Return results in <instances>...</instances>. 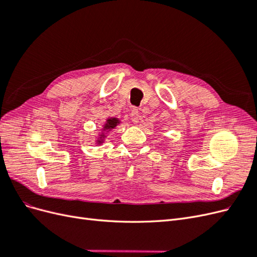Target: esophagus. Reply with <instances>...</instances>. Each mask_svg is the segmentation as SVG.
Listing matches in <instances>:
<instances>
[{
  "label": "esophagus",
  "instance_id": "obj_1",
  "mask_svg": "<svg viewBox=\"0 0 257 257\" xmlns=\"http://www.w3.org/2000/svg\"><path fill=\"white\" fill-rule=\"evenodd\" d=\"M130 115H131L132 122L134 124H137L139 122V119H141V114H139V111L138 109H136V108H133V109H132Z\"/></svg>",
  "mask_w": 257,
  "mask_h": 257
}]
</instances>
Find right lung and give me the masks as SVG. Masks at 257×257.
Listing matches in <instances>:
<instances>
[{"instance_id": "1", "label": "right lung", "mask_w": 257, "mask_h": 257, "mask_svg": "<svg viewBox=\"0 0 257 257\" xmlns=\"http://www.w3.org/2000/svg\"><path fill=\"white\" fill-rule=\"evenodd\" d=\"M118 123H119V120H118V119H115V118L108 119V120H107V123L105 124V126H104V130H105V128H106V130L113 128V127H115V125H116V124H118ZM102 137H103V136H102ZM102 137H100L98 143H100V141H102Z\"/></svg>"}]
</instances>
